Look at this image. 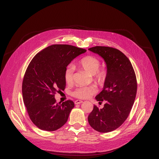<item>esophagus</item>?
<instances>
[{
	"label": "esophagus",
	"mask_w": 159,
	"mask_h": 159,
	"mask_svg": "<svg viewBox=\"0 0 159 159\" xmlns=\"http://www.w3.org/2000/svg\"><path fill=\"white\" fill-rule=\"evenodd\" d=\"M82 101H80V100H77V101H75V104H81L82 103Z\"/></svg>",
	"instance_id": "obj_1"
}]
</instances>
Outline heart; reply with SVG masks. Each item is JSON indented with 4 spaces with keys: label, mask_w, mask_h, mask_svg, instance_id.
<instances>
[{
    "label": "heart",
    "mask_w": 159,
    "mask_h": 159,
    "mask_svg": "<svg viewBox=\"0 0 159 159\" xmlns=\"http://www.w3.org/2000/svg\"><path fill=\"white\" fill-rule=\"evenodd\" d=\"M78 66L84 69L89 74L93 75V79L99 84H102L105 82L107 70L105 68H100L101 61L98 58L87 55L82 57L77 63ZM74 68L71 66H68L64 71V79L68 84H71L73 81ZM96 89L93 86H81L75 89L73 95L79 98H88L96 93Z\"/></svg>",
    "instance_id": "b5f03b06"
}]
</instances>
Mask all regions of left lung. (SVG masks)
I'll return each instance as SVG.
<instances>
[{"label": "left lung", "mask_w": 159, "mask_h": 159, "mask_svg": "<svg viewBox=\"0 0 159 159\" xmlns=\"http://www.w3.org/2000/svg\"><path fill=\"white\" fill-rule=\"evenodd\" d=\"M89 51L102 57L107 75L102 91L95 97L102 109L94 105L88 119L95 130L107 133L120 127L126 120L134 103L137 90L136 75L128 58L111 47L95 46Z\"/></svg>", "instance_id": "obj_1"}]
</instances>
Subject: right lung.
<instances>
[{
	"mask_svg": "<svg viewBox=\"0 0 159 159\" xmlns=\"http://www.w3.org/2000/svg\"><path fill=\"white\" fill-rule=\"evenodd\" d=\"M86 50L68 44H53L38 53L29 64L22 81L23 101L31 120L39 129L52 131L68 120L74 102L57 103L55 95L66 87L64 71Z\"/></svg>",
	"mask_w": 159,
	"mask_h": 159,
	"instance_id": "right-lung-1",
	"label": "right lung"
}]
</instances>
